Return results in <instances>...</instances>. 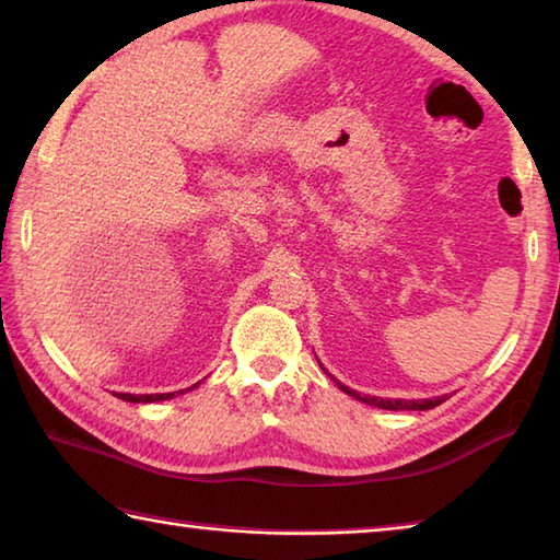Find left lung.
<instances>
[{"label": "left lung", "mask_w": 560, "mask_h": 560, "mask_svg": "<svg viewBox=\"0 0 560 560\" xmlns=\"http://www.w3.org/2000/svg\"><path fill=\"white\" fill-rule=\"evenodd\" d=\"M341 392H347V395L361 399L363 404H371V407H377V409H389V411H425V409H433L438 407V404H443L447 397H433V399H380V397H368V395H359V392L349 389L347 385L337 383Z\"/></svg>", "instance_id": "left-lung-1"}]
</instances>
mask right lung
<instances>
[{
	"mask_svg": "<svg viewBox=\"0 0 560 560\" xmlns=\"http://www.w3.org/2000/svg\"><path fill=\"white\" fill-rule=\"evenodd\" d=\"M199 385V383H197ZM197 385L187 387V389H195ZM185 392V389H180ZM177 392H165V395H125V392H117V399H125V401H132V404H151V401H163V399H173Z\"/></svg>",
	"mask_w": 560,
	"mask_h": 560,
	"instance_id": "obj_1",
	"label": "right lung"
}]
</instances>
